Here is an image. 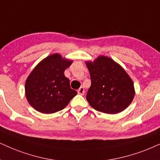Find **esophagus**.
<instances>
[{
	"label": "esophagus",
	"mask_w": 160,
	"mask_h": 160,
	"mask_svg": "<svg viewBox=\"0 0 160 160\" xmlns=\"http://www.w3.org/2000/svg\"><path fill=\"white\" fill-rule=\"evenodd\" d=\"M78 94H80V95H83L85 93L84 88H82V87H80V88L78 90Z\"/></svg>",
	"instance_id": "1"
}]
</instances>
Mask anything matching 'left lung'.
I'll use <instances>...</instances> for the list:
<instances>
[{
    "instance_id": "8db88e82",
    "label": "left lung",
    "mask_w": 160,
    "mask_h": 160,
    "mask_svg": "<svg viewBox=\"0 0 160 160\" xmlns=\"http://www.w3.org/2000/svg\"><path fill=\"white\" fill-rule=\"evenodd\" d=\"M86 63L91 80L86 99L91 107L108 114L126 109L135 97V88L132 80L122 67L104 55Z\"/></svg>"
}]
</instances>
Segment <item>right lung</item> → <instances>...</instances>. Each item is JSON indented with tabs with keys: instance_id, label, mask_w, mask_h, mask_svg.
<instances>
[{
	"instance_id": "add662e5",
	"label": "right lung",
	"mask_w": 160,
	"mask_h": 160,
	"mask_svg": "<svg viewBox=\"0 0 160 160\" xmlns=\"http://www.w3.org/2000/svg\"><path fill=\"white\" fill-rule=\"evenodd\" d=\"M73 61L58 53L50 55L38 63L25 82V97L28 103L42 113L63 110L77 94L71 88L65 69Z\"/></svg>"
}]
</instances>
